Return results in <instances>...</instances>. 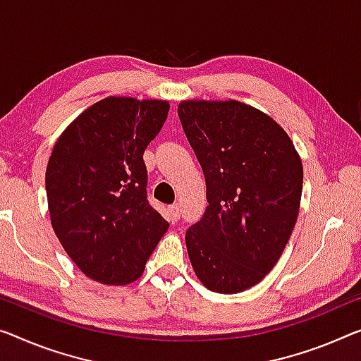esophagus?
Masks as SVG:
<instances>
[{"label": "esophagus", "mask_w": 361, "mask_h": 361, "mask_svg": "<svg viewBox=\"0 0 361 361\" xmlns=\"http://www.w3.org/2000/svg\"><path fill=\"white\" fill-rule=\"evenodd\" d=\"M180 214H181L180 204H171V206H170V215H171V219L178 220V219H180Z\"/></svg>", "instance_id": "34e87169"}]
</instances>
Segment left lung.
<instances>
[{
    "label": "left lung",
    "mask_w": 361,
    "mask_h": 361,
    "mask_svg": "<svg viewBox=\"0 0 361 361\" xmlns=\"http://www.w3.org/2000/svg\"><path fill=\"white\" fill-rule=\"evenodd\" d=\"M178 116L206 178L209 206L186 230L191 266L217 293L259 283L297 222L303 165L264 111L238 100H183Z\"/></svg>",
    "instance_id": "8db88e82"
}]
</instances>
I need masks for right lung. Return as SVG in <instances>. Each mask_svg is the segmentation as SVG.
Here are the masks:
<instances>
[{"instance_id":"1","label":"right lung","mask_w":361,"mask_h":361,"mask_svg":"<svg viewBox=\"0 0 361 361\" xmlns=\"http://www.w3.org/2000/svg\"><path fill=\"white\" fill-rule=\"evenodd\" d=\"M169 110L166 100L106 97L80 113L51 150L45 173L51 227L92 281H137L169 230L147 202L142 160Z\"/></svg>"}]
</instances>
